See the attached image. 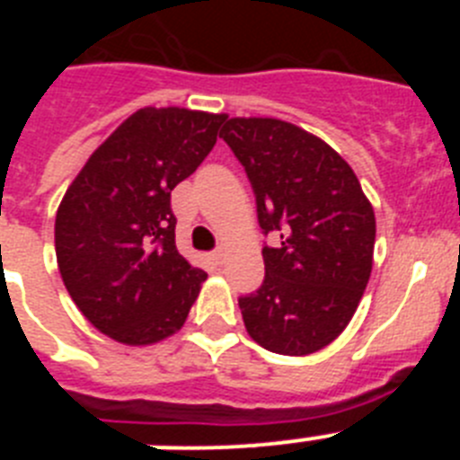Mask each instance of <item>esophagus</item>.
I'll list each match as a JSON object with an SVG mask.
<instances>
[{"mask_svg":"<svg viewBox=\"0 0 460 460\" xmlns=\"http://www.w3.org/2000/svg\"><path fill=\"white\" fill-rule=\"evenodd\" d=\"M223 258H226V253H223V249H214L211 251V260H214V262H223Z\"/></svg>","mask_w":460,"mask_h":460,"instance_id":"obj_1","label":"esophagus"}]
</instances>
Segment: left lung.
<instances>
[{"label": "left lung", "instance_id": "obj_1", "mask_svg": "<svg viewBox=\"0 0 460 460\" xmlns=\"http://www.w3.org/2000/svg\"><path fill=\"white\" fill-rule=\"evenodd\" d=\"M221 137L255 195L265 280L239 296L246 332L276 355H311L348 327L373 267L376 217L327 142L280 119H227Z\"/></svg>", "mask_w": 460, "mask_h": 460}]
</instances>
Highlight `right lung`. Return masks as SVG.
Instances as JSON below:
<instances>
[{"label":"right lung","instance_id":"obj_1","mask_svg":"<svg viewBox=\"0 0 460 460\" xmlns=\"http://www.w3.org/2000/svg\"><path fill=\"white\" fill-rule=\"evenodd\" d=\"M223 115L142 108L68 186L55 221L59 274L110 339L149 345L184 324L207 274L174 246L170 193L217 145Z\"/></svg>","mask_w":460,"mask_h":460}]
</instances>
